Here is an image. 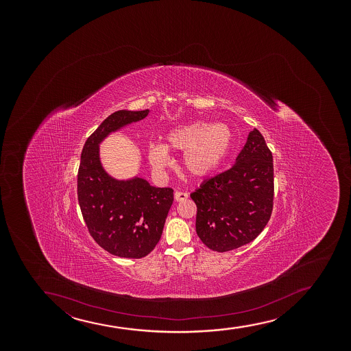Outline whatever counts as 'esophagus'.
Segmentation results:
<instances>
[{
	"instance_id": "esophagus-1",
	"label": "esophagus",
	"mask_w": 351,
	"mask_h": 351,
	"mask_svg": "<svg viewBox=\"0 0 351 351\" xmlns=\"http://www.w3.org/2000/svg\"><path fill=\"white\" fill-rule=\"evenodd\" d=\"M187 197H189V194L185 193V192H176V193H174L176 202H184Z\"/></svg>"
}]
</instances>
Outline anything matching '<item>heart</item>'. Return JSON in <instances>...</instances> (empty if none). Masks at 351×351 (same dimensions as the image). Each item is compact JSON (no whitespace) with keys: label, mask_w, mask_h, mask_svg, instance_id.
Instances as JSON below:
<instances>
[{"label":"heart","mask_w":351,"mask_h":351,"mask_svg":"<svg viewBox=\"0 0 351 351\" xmlns=\"http://www.w3.org/2000/svg\"><path fill=\"white\" fill-rule=\"evenodd\" d=\"M165 146L151 143L147 156L156 171L171 164L169 151L184 152L182 164L191 177L204 179L215 173L230 154L233 132L225 123L197 121L176 126L166 136Z\"/></svg>","instance_id":"obj_1"}]
</instances>
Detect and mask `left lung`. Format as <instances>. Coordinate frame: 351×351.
Masks as SVG:
<instances>
[{
    "label": "left lung",
    "mask_w": 351,
    "mask_h": 351,
    "mask_svg": "<svg viewBox=\"0 0 351 351\" xmlns=\"http://www.w3.org/2000/svg\"><path fill=\"white\" fill-rule=\"evenodd\" d=\"M191 197L197 237L210 250L223 253L253 241L269 221L274 199L273 156L260 131H250L234 166Z\"/></svg>",
    "instance_id": "obj_1"
}]
</instances>
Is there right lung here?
Segmentation results:
<instances>
[{"instance_id": "right-lung-1", "label": "right lung", "mask_w": 351, "mask_h": 351, "mask_svg": "<svg viewBox=\"0 0 351 351\" xmlns=\"http://www.w3.org/2000/svg\"><path fill=\"white\" fill-rule=\"evenodd\" d=\"M149 110H119L110 114L85 141L77 176L82 215L93 240L110 254L141 258L160 240L173 190L149 185L134 177L117 180L105 172L99 144L110 133L141 121Z\"/></svg>"}]
</instances>
